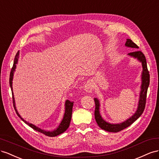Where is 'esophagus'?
<instances>
[{"mask_svg": "<svg viewBox=\"0 0 159 159\" xmlns=\"http://www.w3.org/2000/svg\"><path fill=\"white\" fill-rule=\"evenodd\" d=\"M93 87H94L93 83L92 82L91 80H89L88 82L86 83V84L84 86L85 92L87 93H91L93 92Z\"/></svg>", "mask_w": 159, "mask_h": 159, "instance_id": "1", "label": "esophagus"}]
</instances>
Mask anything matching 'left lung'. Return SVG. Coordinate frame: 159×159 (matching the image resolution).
<instances>
[{"label": "left lung", "mask_w": 159, "mask_h": 159, "mask_svg": "<svg viewBox=\"0 0 159 159\" xmlns=\"http://www.w3.org/2000/svg\"><path fill=\"white\" fill-rule=\"evenodd\" d=\"M125 47L132 48H139V47L135 43H134L130 39H126V42L125 43ZM128 55L130 57L136 58L138 61L141 62L143 70L141 73V85H140V90L139 93V99L137 109L134 113L133 116H131L129 119L125 120L124 122H120V123H110L107 122L105 120L102 119V117L100 113V101L98 98H94V101L95 102V111H94V118L96 120L97 125L101 129L105 130L108 132L111 133H117L119 131L127 128L131 124L137 120L141 116L144 110L145 104H146V98L147 90L150 83V75L147 69V61L144 54L141 51H134L130 52Z\"/></svg>", "instance_id": "8db88e82"}]
</instances>
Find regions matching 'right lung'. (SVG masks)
I'll use <instances>...</instances> for the list:
<instances>
[{"instance_id":"add662e5","label":"right lung","mask_w":159,"mask_h":159,"mask_svg":"<svg viewBox=\"0 0 159 159\" xmlns=\"http://www.w3.org/2000/svg\"><path fill=\"white\" fill-rule=\"evenodd\" d=\"M19 51L17 52L16 56L15 57V60H14V63H13V66L11 71L10 73V79H9V84H10V87L12 90V101H13V105H14V108L16 112L17 115L19 116L20 119L25 122L26 125H28L32 129H33L34 130L38 131V132L41 133L45 135L48 136V137H56L57 135H59L62 133H63L64 132L67 130V129L69 128V126L70 125V122L71 120V117H72V107H73V102H70L69 100H66L65 101V113L64 115H63V118L61 122V123L59 124V125L58 126V127L54 129L52 131L50 130H45L44 129H40L38 126H35L34 125L30 123V122H27L26 120H25L24 119H22L21 117V116L20 115V114L18 112L16 107V105H15V97H14V93H13V90H12V80H13V76H14V73L15 71L16 70V65L18 64V61H19Z\"/></svg>"}]
</instances>
